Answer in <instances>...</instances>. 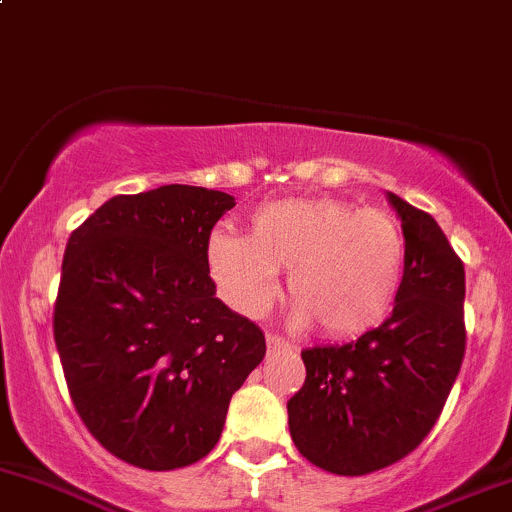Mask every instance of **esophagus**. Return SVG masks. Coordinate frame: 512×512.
I'll use <instances>...</instances> for the list:
<instances>
[{"instance_id": "obj_1", "label": "esophagus", "mask_w": 512, "mask_h": 512, "mask_svg": "<svg viewBox=\"0 0 512 512\" xmlns=\"http://www.w3.org/2000/svg\"><path fill=\"white\" fill-rule=\"evenodd\" d=\"M266 347H268V352H291L293 350L291 342L283 340V337H278V335H268Z\"/></svg>"}]
</instances>
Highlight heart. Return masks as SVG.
<instances>
[{
    "mask_svg": "<svg viewBox=\"0 0 512 512\" xmlns=\"http://www.w3.org/2000/svg\"><path fill=\"white\" fill-rule=\"evenodd\" d=\"M249 226V236L217 229L207 241L209 276L246 318L271 308L278 271H288L293 323H315L328 337L372 330L397 303L407 239L392 214L342 199L293 197L256 207Z\"/></svg>",
    "mask_w": 512,
    "mask_h": 512,
    "instance_id": "b5f03b06",
    "label": "heart"
}]
</instances>
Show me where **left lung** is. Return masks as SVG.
<instances>
[{"mask_svg":"<svg viewBox=\"0 0 512 512\" xmlns=\"http://www.w3.org/2000/svg\"><path fill=\"white\" fill-rule=\"evenodd\" d=\"M407 239L404 283L379 328L303 350L305 384L288 402L295 449L337 476H367L424 441L463 352L466 273L434 217L387 192Z\"/></svg>","mask_w":512,"mask_h":512,"instance_id":"1","label":"left lung"}]
</instances>
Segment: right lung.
Instances as JSON below:
<instances>
[{"instance_id":"add662e5","label":"right lung","mask_w":512,"mask_h":512,"mask_svg":"<svg viewBox=\"0 0 512 512\" xmlns=\"http://www.w3.org/2000/svg\"><path fill=\"white\" fill-rule=\"evenodd\" d=\"M234 197L189 184L118 194L66 244L54 337L76 412L120 461L197 463L231 394L266 355L263 333L217 298L207 241Z\"/></svg>"}]
</instances>
